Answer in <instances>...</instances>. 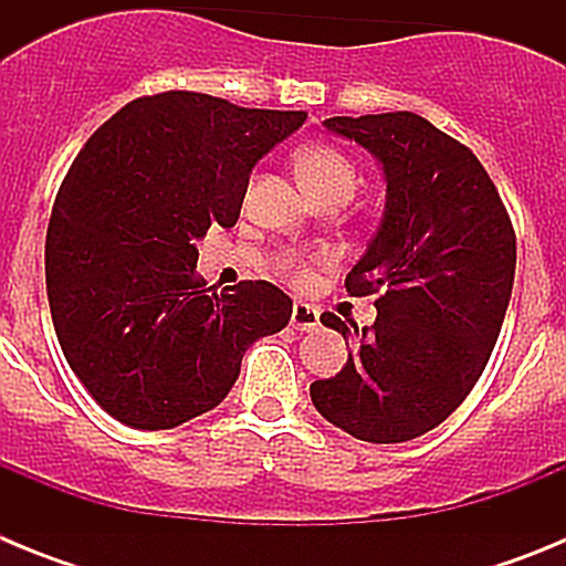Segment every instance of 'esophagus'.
Returning a JSON list of instances; mask_svg holds the SVG:
<instances>
[{
	"instance_id": "esophagus-1",
	"label": "esophagus",
	"mask_w": 566,
	"mask_h": 566,
	"mask_svg": "<svg viewBox=\"0 0 566 566\" xmlns=\"http://www.w3.org/2000/svg\"><path fill=\"white\" fill-rule=\"evenodd\" d=\"M292 326L297 332H314L319 326V314L317 308L308 306V303H294L292 308Z\"/></svg>"
}]
</instances>
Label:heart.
Listing matches in <instances>:
<instances>
[{
    "label": "heart",
    "mask_w": 566,
    "mask_h": 566,
    "mask_svg": "<svg viewBox=\"0 0 566 566\" xmlns=\"http://www.w3.org/2000/svg\"><path fill=\"white\" fill-rule=\"evenodd\" d=\"M297 172L300 181L306 184L308 195H323V192H354L357 184V172L354 164L345 158L339 149L326 147V144H312L297 153ZM283 272L303 277V263L300 258L283 260Z\"/></svg>",
    "instance_id": "heart-1"
}]
</instances>
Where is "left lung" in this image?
Returning a JSON list of instances; mask_svg holds the SVG:
<instances>
[{"mask_svg":"<svg viewBox=\"0 0 566 566\" xmlns=\"http://www.w3.org/2000/svg\"><path fill=\"white\" fill-rule=\"evenodd\" d=\"M326 129L382 164L385 212L357 266L352 297L379 294L371 328L312 402L363 442H408L433 431L482 377L507 312L516 232L490 175L457 138L417 113L334 115ZM348 345V323L323 314Z\"/></svg>","mask_w":566,"mask_h":566,"instance_id":"1","label":"left lung"}]
</instances>
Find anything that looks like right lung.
I'll use <instances>...</instances> for the list:
<instances>
[{"label": "right lung", "mask_w": 566, "mask_h": 566, "mask_svg": "<svg viewBox=\"0 0 566 566\" xmlns=\"http://www.w3.org/2000/svg\"><path fill=\"white\" fill-rule=\"evenodd\" d=\"M303 109H249L169 90L90 135L59 187L44 277L59 345L90 397L138 431L221 405L254 339L289 326L266 280L207 289L195 243L238 223L254 164Z\"/></svg>", "instance_id": "right-lung-1"}]
</instances>
